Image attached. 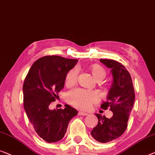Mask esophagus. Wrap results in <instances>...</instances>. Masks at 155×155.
<instances>
[{"mask_svg": "<svg viewBox=\"0 0 155 155\" xmlns=\"http://www.w3.org/2000/svg\"><path fill=\"white\" fill-rule=\"evenodd\" d=\"M88 114V113L82 112V111H79V112H78V115H81V116H86V115Z\"/></svg>", "mask_w": 155, "mask_h": 155, "instance_id": "1", "label": "esophagus"}]
</instances>
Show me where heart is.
<instances>
[{
    "mask_svg": "<svg viewBox=\"0 0 155 155\" xmlns=\"http://www.w3.org/2000/svg\"><path fill=\"white\" fill-rule=\"evenodd\" d=\"M93 77L97 81L104 79L106 77V71L99 64H93L90 67ZM78 69L74 68L67 73L65 78V84L67 86L74 84L77 79ZM67 100L76 107L81 110H88L93 104L99 100V95L96 92L88 91L84 89H75L67 94Z\"/></svg>",
    "mask_w": 155,
    "mask_h": 155,
    "instance_id": "obj_1",
    "label": "heart"
}]
</instances>
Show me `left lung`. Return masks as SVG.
<instances>
[{
  "label": "left lung",
  "mask_w": 155,
  "mask_h": 155,
  "mask_svg": "<svg viewBox=\"0 0 155 155\" xmlns=\"http://www.w3.org/2000/svg\"><path fill=\"white\" fill-rule=\"evenodd\" d=\"M100 62L111 69L113 81L108 92L106 102L101 104L103 110H110L113 116L108 119L95 114L98 124L91 131L93 138L100 143H105L120 137L127 128L128 120L135 100L132 79L126 67L113 60H100Z\"/></svg>",
  "instance_id": "left-lung-1"
}]
</instances>
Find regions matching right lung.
Segmentation results:
<instances>
[{
    "label": "right lung",
    "instance_id": "obj_1",
    "mask_svg": "<svg viewBox=\"0 0 155 155\" xmlns=\"http://www.w3.org/2000/svg\"><path fill=\"white\" fill-rule=\"evenodd\" d=\"M78 60L45 56L35 62L23 85L24 107L36 134L47 143L62 140L69 122L78 112L67 104L64 110H50L58 93L64 88L67 73Z\"/></svg>",
    "mask_w": 155,
    "mask_h": 155
}]
</instances>
